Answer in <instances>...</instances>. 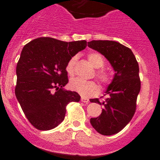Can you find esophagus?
<instances>
[{"mask_svg":"<svg viewBox=\"0 0 160 160\" xmlns=\"http://www.w3.org/2000/svg\"><path fill=\"white\" fill-rule=\"evenodd\" d=\"M81 101L82 102H85V103H88L89 102V99H88V98H82Z\"/></svg>","mask_w":160,"mask_h":160,"instance_id":"esophagus-1","label":"esophagus"}]
</instances>
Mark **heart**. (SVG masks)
I'll return each instance as SVG.
<instances>
[{
  "label": "heart",
  "instance_id": "b5f03b06",
  "mask_svg": "<svg viewBox=\"0 0 160 160\" xmlns=\"http://www.w3.org/2000/svg\"><path fill=\"white\" fill-rule=\"evenodd\" d=\"M77 56H73L68 61L66 64V71L70 76L74 75L75 66L77 62ZM88 60L90 63L95 69H98L95 73V77L98 79L102 85L107 87L112 82V76L108 71L100 69L105 65V61L99 53L91 52L88 54ZM70 88L73 91L78 93L83 97H90L98 92V85L94 81H84L80 78H75L71 80L70 82Z\"/></svg>",
  "mask_w": 160,
  "mask_h": 160
}]
</instances>
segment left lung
<instances>
[{"label":"left lung","instance_id":"left-lung-1","mask_svg":"<svg viewBox=\"0 0 160 160\" xmlns=\"http://www.w3.org/2000/svg\"><path fill=\"white\" fill-rule=\"evenodd\" d=\"M88 46L104 55L114 68L115 74L106 91L108 97L100 102H91L102 105V114L90 118V123L103 135H112L122 131L133 118L140 91L138 64L131 49L114 41H91Z\"/></svg>","mask_w":160,"mask_h":160}]
</instances>
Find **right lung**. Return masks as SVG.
<instances>
[{
    "label": "right lung",
    "instance_id": "obj_1",
    "mask_svg": "<svg viewBox=\"0 0 160 160\" xmlns=\"http://www.w3.org/2000/svg\"><path fill=\"white\" fill-rule=\"evenodd\" d=\"M87 41L66 42L39 38L24 46L17 64L15 94L29 122L40 131L56 128L64 120L66 106L80 101L77 92L65 90L66 64L87 47Z\"/></svg>",
    "mask_w": 160,
    "mask_h": 160
}]
</instances>
